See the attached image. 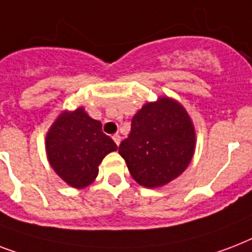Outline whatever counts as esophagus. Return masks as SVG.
<instances>
[{"mask_svg":"<svg viewBox=\"0 0 252 252\" xmlns=\"http://www.w3.org/2000/svg\"><path fill=\"white\" fill-rule=\"evenodd\" d=\"M112 140H114L115 144H116V145L119 146V144H120V140H122V137H120V136H119V134L116 133V134H114V136H112Z\"/></svg>","mask_w":252,"mask_h":252,"instance_id":"34e87169","label":"esophagus"}]
</instances>
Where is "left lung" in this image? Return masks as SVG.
Instances as JSON below:
<instances>
[{
  "label": "left lung",
  "instance_id": "obj_1",
  "mask_svg": "<svg viewBox=\"0 0 252 252\" xmlns=\"http://www.w3.org/2000/svg\"><path fill=\"white\" fill-rule=\"evenodd\" d=\"M195 148V126L186 108L175 99L159 96L134 115L130 133L119 146V154L140 186L157 188L188 167Z\"/></svg>",
  "mask_w": 252,
  "mask_h": 252
}]
</instances>
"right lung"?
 Masks as SVG:
<instances>
[{
	"instance_id": "add662e5",
	"label": "right lung",
	"mask_w": 252,
	"mask_h": 252,
	"mask_svg": "<svg viewBox=\"0 0 252 252\" xmlns=\"http://www.w3.org/2000/svg\"><path fill=\"white\" fill-rule=\"evenodd\" d=\"M118 150L114 140L102 132V123L90 118L84 107L63 111L45 136V152L53 171L73 188L90 186L99 165Z\"/></svg>"
}]
</instances>
